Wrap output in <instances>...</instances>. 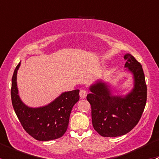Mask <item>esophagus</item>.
<instances>
[{
  "mask_svg": "<svg viewBox=\"0 0 159 159\" xmlns=\"http://www.w3.org/2000/svg\"><path fill=\"white\" fill-rule=\"evenodd\" d=\"M79 95H80V98H85L86 96H87V91L84 89L81 90V91H80V93H79Z\"/></svg>",
  "mask_w": 159,
  "mask_h": 159,
  "instance_id": "esophagus-1",
  "label": "esophagus"
}]
</instances>
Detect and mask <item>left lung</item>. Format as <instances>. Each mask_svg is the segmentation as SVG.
I'll use <instances>...</instances> for the list:
<instances>
[{"label":"left lung","mask_w":159,"mask_h":159,"mask_svg":"<svg viewBox=\"0 0 159 159\" xmlns=\"http://www.w3.org/2000/svg\"><path fill=\"white\" fill-rule=\"evenodd\" d=\"M125 67L133 74L134 88L125 97L113 95L107 84L97 81L90 87L87 100L91 106L94 130L103 137L127 134L139 123L147 100V86L142 66L131 54L124 56Z\"/></svg>","instance_id":"left-lung-1"}]
</instances>
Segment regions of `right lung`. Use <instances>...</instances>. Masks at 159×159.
<instances>
[{
	"mask_svg": "<svg viewBox=\"0 0 159 159\" xmlns=\"http://www.w3.org/2000/svg\"><path fill=\"white\" fill-rule=\"evenodd\" d=\"M20 65H17L14 71L11 94L13 108L20 124L36 140L44 142L62 137L68 129L72 108L79 100V90L62 93L46 106L29 108L18 95L17 73Z\"/></svg>",
	"mask_w": 159,
	"mask_h": 159,
	"instance_id": "1",
	"label": "right lung"
}]
</instances>
